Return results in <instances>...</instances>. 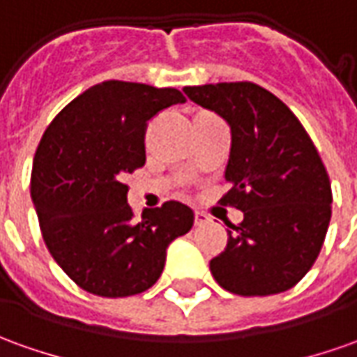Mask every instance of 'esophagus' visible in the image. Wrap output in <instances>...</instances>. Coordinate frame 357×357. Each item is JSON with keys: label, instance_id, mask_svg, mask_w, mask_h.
I'll return each mask as SVG.
<instances>
[{"label": "esophagus", "instance_id": "34e87169", "mask_svg": "<svg viewBox=\"0 0 357 357\" xmlns=\"http://www.w3.org/2000/svg\"><path fill=\"white\" fill-rule=\"evenodd\" d=\"M205 222H209V215L203 213V211H195V225L201 227V225H205Z\"/></svg>", "mask_w": 357, "mask_h": 357}]
</instances>
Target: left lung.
<instances>
[{
	"label": "left lung",
	"mask_w": 357,
	"mask_h": 357,
	"mask_svg": "<svg viewBox=\"0 0 357 357\" xmlns=\"http://www.w3.org/2000/svg\"><path fill=\"white\" fill-rule=\"evenodd\" d=\"M230 125L232 146L220 205L244 213L209 268L222 289L266 297L291 289L319 258L332 215L326 168L281 99L252 82L183 87Z\"/></svg>",
	"instance_id": "obj_1"
}]
</instances>
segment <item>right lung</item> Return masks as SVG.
<instances>
[{"instance_id": "add662e5", "label": "right lung", "mask_w": 357, "mask_h": 357, "mask_svg": "<svg viewBox=\"0 0 357 357\" xmlns=\"http://www.w3.org/2000/svg\"><path fill=\"white\" fill-rule=\"evenodd\" d=\"M183 101L174 87L109 79L70 101L46 127L31 197L46 248L87 293L115 299L150 289L169 242L193 227V211L178 201L135 219L123 183L146 162L148 121Z\"/></svg>"}]
</instances>
